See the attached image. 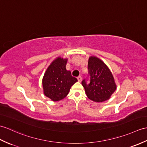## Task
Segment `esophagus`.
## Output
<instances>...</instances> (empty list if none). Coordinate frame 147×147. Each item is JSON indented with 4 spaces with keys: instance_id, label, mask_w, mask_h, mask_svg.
<instances>
[{
    "instance_id": "esophagus-1",
    "label": "esophagus",
    "mask_w": 147,
    "mask_h": 147,
    "mask_svg": "<svg viewBox=\"0 0 147 147\" xmlns=\"http://www.w3.org/2000/svg\"><path fill=\"white\" fill-rule=\"evenodd\" d=\"M77 79H78V81H79V82H81V80H82V78H81V76H78V78H77Z\"/></svg>"
}]
</instances>
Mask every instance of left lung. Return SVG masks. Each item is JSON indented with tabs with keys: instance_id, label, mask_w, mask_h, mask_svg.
<instances>
[{
	"instance_id": "left-lung-1",
	"label": "left lung",
	"mask_w": 147,
	"mask_h": 147,
	"mask_svg": "<svg viewBox=\"0 0 147 147\" xmlns=\"http://www.w3.org/2000/svg\"><path fill=\"white\" fill-rule=\"evenodd\" d=\"M88 69L86 78L81 82L87 96L95 102L107 100L117 88L111 71L103 61L93 56L89 58Z\"/></svg>"
}]
</instances>
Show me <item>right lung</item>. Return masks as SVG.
<instances>
[{
  "instance_id": "obj_1",
  "label": "right lung",
  "mask_w": 147,
  "mask_h": 147,
  "mask_svg": "<svg viewBox=\"0 0 147 147\" xmlns=\"http://www.w3.org/2000/svg\"><path fill=\"white\" fill-rule=\"evenodd\" d=\"M67 59L57 57L51 64L42 80L44 93L54 101L65 98L71 87L78 81L71 71L66 69Z\"/></svg>"
}]
</instances>
